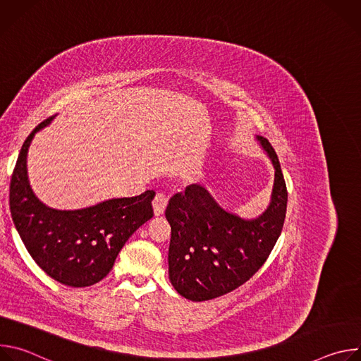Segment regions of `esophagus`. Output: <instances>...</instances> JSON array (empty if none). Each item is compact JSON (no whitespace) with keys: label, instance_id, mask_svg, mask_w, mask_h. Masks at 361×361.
Wrapping results in <instances>:
<instances>
[{"label":"esophagus","instance_id":"obj_1","mask_svg":"<svg viewBox=\"0 0 361 361\" xmlns=\"http://www.w3.org/2000/svg\"><path fill=\"white\" fill-rule=\"evenodd\" d=\"M169 204V197L159 192L156 197L152 200V209H154V216H163L166 212V207Z\"/></svg>","mask_w":361,"mask_h":361}]
</instances>
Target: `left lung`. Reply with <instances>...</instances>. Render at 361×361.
Segmentation results:
<instances>
[{
    "mask_svg": "<svg viewBox=\"0 0 361 361\" xmlns=\"http://www.w3.org/2000/svg\"><path fill=\"white\" fill-rule=\"evenodd\" d=\"M255 138L274 167L271 200L263 214L241 219L224 210L200 184L185 187L169 201V276L177 293L191 301L213 300L244 284L266 263L281 234L287 210L286 181L269 140Z\"/></svg>",
    "mask_w": 361,
    "mask_h": 361,
    "instance_id": "8db88e82",
    "label": "left lung"
}]
</instances>
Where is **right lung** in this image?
<instances>
[{"label":"right lung","instance_id":"add662e5","mask_svg":"<svg viewBox=\"0 0 361 361\" xmlns=\"http://www.w3.org/2000/svg\"><path fill=\"white\" fill-rule=\"evenodd\" d=\"M38 124L24 141L10 183L14 226L34 262L56 281L88 287L113 269L126 241L152 217V190L135 197L111 198L81 210H56L41 202L27 176V154Z\"/></svg>","mask_w":361,"mask_h":361}]
</instances>
